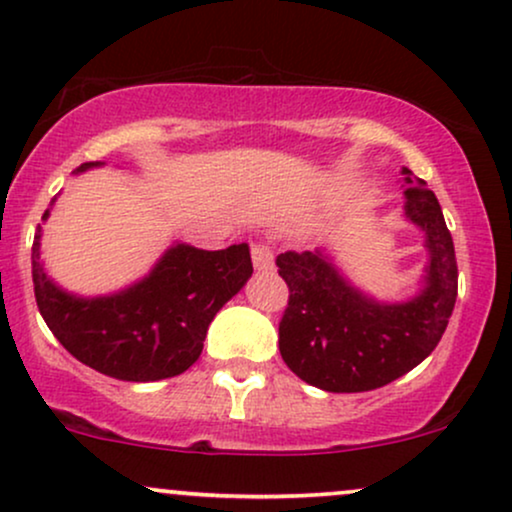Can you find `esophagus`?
Listing matches in <instances>:
<instances>
[{
    "label": "esophagus",
    "instance_id": "1",
    "mask_svg": "<svg viewBox=\"0 0 512 512\" xmlns=\"http://www.w3.org/2000/svg\"><path fill=\"white\" fill-rule=\"evenodd\" d=\"M251 261H254V268L258 273H268L275 266L273 249L266 242H254L251 244Z\"/></svg>",
    "mask_w": 512,
    "mask_h": 512
}]
</instances>
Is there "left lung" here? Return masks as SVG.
<instances>
[{
    "label": "left lung",
    "instance_id": "1",
    "mask_svg": "<svg viewBox=\"0 0 512 512\" xmlns=\"http://www.w3.org/2000/svg\"><path fill=\"white\" fill-rule=\"evenodd\" d=\"M403 175V218L425 232L418 292L380 301L353 285L325 246L277 256L289 304L280 323L282 361L306 384L334 394L380 389L420 365L439 344L458 296L456 251L427 182Z\"/></svg>",
    "mask_w": 512,
    "mask_h": 512
}]
</instances>
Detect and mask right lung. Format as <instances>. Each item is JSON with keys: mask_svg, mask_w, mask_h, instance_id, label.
<instances>
[{"mask_svg": "<svg viewBox=\"0 0 512 512\" xmlns=\"http://www.w3.org/2000/svg\"><path fill=\"white\" fill-rule=\"evenodd\" d=\"M104 166L82 163L73 173ZM56 197L49 201L42 223ZM249 244L204 251L173 242L147 275L111 294L82 296L56 285L42 261V225L33 242V285L44 323L71 356L102 375L156 382L185 372L204 349L208 325L246 285Z\"/></svg>", "mask_w": 512, "mask_h": 512, "instance_id": "obj_1", "label": "right lung"}]
</instances>
